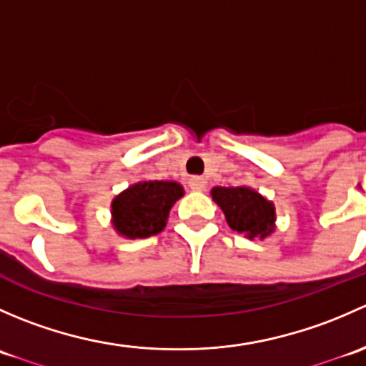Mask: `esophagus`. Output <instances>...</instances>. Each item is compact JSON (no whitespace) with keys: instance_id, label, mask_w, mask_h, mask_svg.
<instances>
[{"instance_id":"esophagus-1","label":"esophagus","mask_w":366,"mask_h":366,"mask_svg":"<svg viewBox=\"0 0 366 366\" xmlns=\"http://www.w3.org/2000/svg\"><path fill=\"white\" fill-rule=\"evenodd\" d=\"M207 186L204 177H191L189 179V187L193 191H204Z\"/></svg>"}]
</instances>
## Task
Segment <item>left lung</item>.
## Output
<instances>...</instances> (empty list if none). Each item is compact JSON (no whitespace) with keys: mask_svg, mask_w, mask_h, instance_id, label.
<instances>
[{"mask_svg":"<svg viewBox=\"0 0 366 366\" xmlns=\"http://www.w3.org/2000/svg\"><path fill=\"white\" fill-rule=\"evenodd\" d=\"M210 197L221 207L232 230L248 239L269 237L276 228V209L271 200L248 186L210 189Z\"/></svg>","mask_w":366,"mask_h":366,"instance_id":"1","label":"left lung"}]
</instances>
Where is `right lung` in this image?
Here are the masks:
<instances>
[{
  "label": "right lung",
  "instance_id": "obj_1",
  "mask_svg": "<svg viewBox=\"0 0 366 366\" xmlns=\"http://www.w3.org/2000/svg\"><path fill=\"white\" fill-rule=\"evenodd\" d=\"M184 197L175 180H139L112 200V224L120 237L145 239L164 230L172 207Z\"/></svg>",
  "mask_w": 366,
  "mask_h": 366
}]
</instances>
